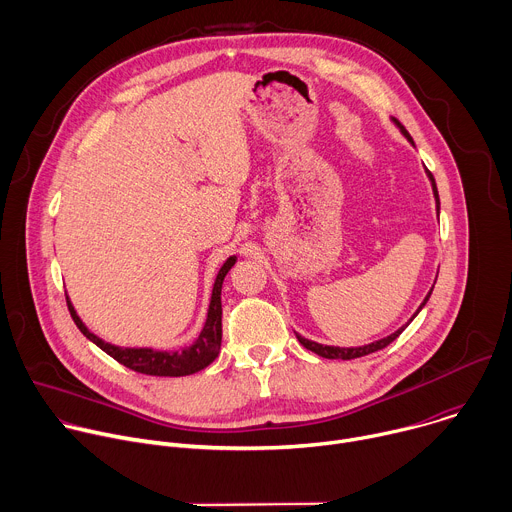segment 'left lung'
Returning a JSON list of instances; mask_svg holds the SVG:
<instances>
[{"mask_svg":"<svg viewBox=\"0 0 512 512\" xmlns=\"http://www.w3.org/2000/svg\"><path fill=\"white\" fill-rule=\"evenodd\" d=\"M399 125V123H397ZM403 129V127H401ZM403 135L413 143V139H411V135L403 129ZM427 176H429V180H431V188H433V196H435V208H437V214H440V194H437V186H435V180H433V174L427 170ZM431 291H433V287H431ZM431 291L427 294V298L423 300V304L419 306V310L427 304V300H429V296H431ZM419 310L413 314V318L419 314ZM411 318V320H413ZM409 320V322H411ZM407 322V324H409ZM407 324L403 326V328H399L397 332H393L391 336H387V338H381V340H377V342H371V344H364V346H356V348H340V346H324V344H318V342H312V340H308V338H304V336H300V334H296L298 336V340H300V344L304 346V348H308V350H312V352H316L318 356H322V358H342V360H350V358H358V356H367V354H371V352H377V350H381V348H385V346H389L405 328H407Z\"/></svg>","mask_w":512,"mask_h":512,"instance_id":"left-lung-1","label":"left lung"}]
</instances>
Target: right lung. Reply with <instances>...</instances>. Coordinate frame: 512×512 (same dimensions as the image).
Instances as JSON below:
<instances>
[{
	"instance_id": "right-lung-1",
	"label": "right lung",
	"mask_w": 512,
	"mask_h": 512,
	"mask_svg": "<svg viewBox=\"0 0 512 512\" xmlns=\"http://www.w3.org/2000/svg\"><path fill=\"white\" fill-rule=\"evenodd\" d=\"M237 257H229L225 265L221 267L216 275L214 287H212V298L208 306V316L204 322V328L196 342L180 352H160L152 348H119L109 342H103L99 336L89 332V328L81 322L77 316L75 308H72L70 300L66 298L68 312L75 320L77 328L91 340L95 342L101 350H105L109 356H113L117 362H121L123 367L141 373V375H152V377H184L198 373L206 369L208 364L218 356V350H221V340H223V304H221V289H223V279L229 273V269L235 265Z\"/></svg>"
}]
</instances>
